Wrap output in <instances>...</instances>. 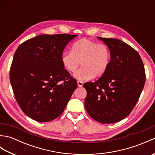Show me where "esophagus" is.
Listing matches in <instances>:
<instances>
[{"instance_id":"34e87169","label":"esophagus","mask_w":155,"mask_h":155,"mask_svg":"<svg viewBox=\"0 0 155 155\" xmlns=\"http://www.w3.org/2000/svg\"><path fill=\"white\" fill-rule=\"evenodd\" d=\"M77 85H78V87H83V82H81V81H77Z\"/></svg>"}]
</instances>
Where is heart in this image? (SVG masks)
Here are the masks:
<instances>
[{
    "label": "heart",
    "mask_w": 155,
    "mask_h": 155,
    "mask_svg": "<svg viewBox=\"0 0 155 155\" xmlns=\"http://www.w3.org/2000/svg\"><path fill=\"white\" fill-rule=\"evenodd\" d=\"M111 53L109 48L104 44L83 38L75 42L71 51H66L61 56L64 68L69 72H76L74 77L79 81H87L96 77H101L109 67Z\"/></svg>",
    "instance_id": "heart-1"
}]
</instances>
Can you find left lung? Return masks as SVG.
Instances as JSON below:
<instances>
[{"instance_id": "left-lung-1", "label": "left lung", "mask_w": 155, "mask_h": 155, "mask_svg": "<svg viewBox=\"0 0 155 155\" xmlns=\"http://www.w3.org/2000/svg\"><path fill=\"white\" fill-rule=\"evenodd\" d=\"M109 48L111 60L107 72L94 83H86L84 107L90 116L103 124L126 118L139 101L145 71L137 51L116 38L98 37Z\"/></svg>"}]
</instances>
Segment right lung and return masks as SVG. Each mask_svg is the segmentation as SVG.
I'll return each mask as SVG.
<instances>
[{
  "label": "right lung",
  "instance_id": "obj_1",
  "mask_svg": "<svg viewBox=\"0 0 155 155\" xmlns=\"http://www.w3.org/2000/svg\"><path fill=\"white\" fill-rule=\"evenodd\" d=\"M77 36L41 35L16 49L10 81L18 105L32 119L44 123L58 117L77 88L61 62L66 45Z\"/></svg>",
  "mask_w": 155,
  "mask_h": 155
}]
</instances>
